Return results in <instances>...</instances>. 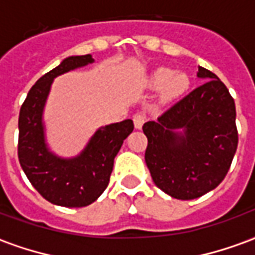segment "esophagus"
Segmentation results:
<instances>
[{
  "label": "esophagus",
  "instance_id": "obj_1",
  "mask_svg": "<svg viewBox=\"0 0 255 255\" xmlns=\"http://www.w3.org/2000/svg\"><path fill=\"white\" fill-rule=\"evenodd\" d=\"M133 126H135V128L136 129H140V128L143 127L144 122H146V116L144 115H142V113H136L135 116H133Z\"/></svg>",
  "mask_w": 255,
  "mask_h": 255
}]
</instances>
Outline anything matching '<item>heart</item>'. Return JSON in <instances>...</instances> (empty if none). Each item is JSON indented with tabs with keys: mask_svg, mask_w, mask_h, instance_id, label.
I'll return each mask as SVG.
<instances>
[{
	"mask_svg": "<svg viewBox=\"0 0 255 255\" xmlns=\"http://www.w3.org/2000/svg\"><path fill=\"white\" fill-rule=\"evenodd\" d=\"M151 89H161V100L164 102L173 101L183 95L190 87L187 73L175 72L168 67H160L151 72L147 79Z\"/></svg>",
	"mask_w": 255,
	"mask_h": 255,
	"instance_id": "obj_1",
	"label": "heart"
}]
</instances>
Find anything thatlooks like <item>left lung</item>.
<instances>
[{"instance_id":"8db88e82","label":"left lung","mask_w":255,"mask_h":255,"mask_svg":"<svg viewBox=\"0 0 255 255\" xmlns=\"http://www.w3.org/2000/svg\"><path fill=\"white\" fill-rule=\"evenodd\" d=\"M199 86L155 122L143 124L144 161L157 187L176 199H195L224 180L238 147L236 111L225 84L198 67Z\"/></svg>"}]
</instances>
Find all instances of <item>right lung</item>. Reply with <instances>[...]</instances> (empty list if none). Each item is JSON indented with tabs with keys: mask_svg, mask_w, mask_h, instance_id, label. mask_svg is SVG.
Here are the masks:
<instances>
[{
	"mask_svg": "<svg viewBox=\"0 0 255 255\" xmlns=\"http://www.w3.org/2000/svg\"><path fill=\"white\" fill-rule=\"evenodd\" d=\"M94 63L91 54L71 56L43 75L27 94L19 115V161L31 184L49 202L83 208L98 199L109 184L113 161L132 132L131 119L100 127L75 157H60L49 147L43 112L54 79Z\"/></svg>",
	"mask_w": 255,
	"mask_h": 255,
	"instance_id": "1",
	"label": "right lung"
}]
</instances>
